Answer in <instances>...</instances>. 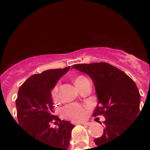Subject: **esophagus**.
<instances>
[{
	"instance_id": "1",
	"label": "esophagus",
	"mask_w": 150,
	"mask_h": 150,
	"mask_svg": "<svg viewBox=\"0 0 150 150\" xmlns=\"http://www.w3.org/2000/svg\"><path fill=\"white\" fill-rule=\"evenodd\" d=\"M81 125H86V126H89L91 125L90 122H82V123H80Z\"/></svg>"
}]
</instances>
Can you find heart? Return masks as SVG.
<instances>
[{
  "mask_svg": "<svg viewBox=\"0 0 150 150\" xmlns=\"http://www.w3.org/2000/svg\"><path fill=\"white\" fill-rule=\"evenodd\" d=\"M86 79H87L86 78L82 75H79L77 77H75L74 82H75V86L78 87V89H79L82 82ZM58 84L57 83L54 85L50 91L51 98L54 101L58 100ZM62 114L65 118L69 119L71 121H80L84 120L86 117L87 108L78 103H71L64 107L62 109Z\"/></svg>",
  "mask_w": 150,
  "mask_h": 150,
  "instance_id": "heart-1",
  "label": "heart"
}]
</instances>
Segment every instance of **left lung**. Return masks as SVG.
<instances>
[{"mask_svg":"<svg viewBox=\"0 0 150 150\" xmlns=\"http://www.w3.org/2000/svg\"><path fill=\"white\" fill-rule=\"evenodd\" d=\"M71 68L87 74L95 86L98 104L93 116L102 114L105 117L102 136L94 139L96 146L120 136L139 115L140 94L135 82L122 71L105 62L79 64Z\"/></svg>","mask_w":150,"mask_h":150,"instance_id":"obj_1","label":"left lung"}]
</instances>
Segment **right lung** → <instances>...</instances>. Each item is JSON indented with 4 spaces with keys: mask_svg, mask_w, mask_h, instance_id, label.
Here are the masks:
<instances>
[{
    "mask_svg": "<svg viewBox=\"0 0 150 150\" xmlns=\"http://www.w3.org/2000/svg\"><path fill=\"white\" fill-rule=\"evenodd\" d=\"M70 67L50 69L30 76L20 86L15 101L18 124L33 139L51 147L52 150H68L74 125L54 115L50 91ZM54 120L57 128H51ZM59 122H57V121Z\"/></svg>",
    "mask_w": 150,
    "mask_h": 150,
    "instance_id": "obj_1",
    "label": "right lung"
}]
</instances>
